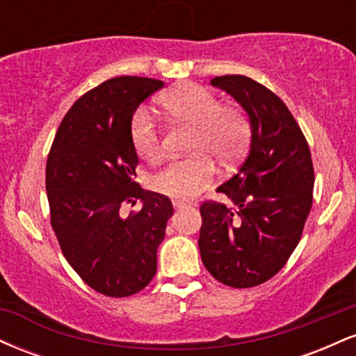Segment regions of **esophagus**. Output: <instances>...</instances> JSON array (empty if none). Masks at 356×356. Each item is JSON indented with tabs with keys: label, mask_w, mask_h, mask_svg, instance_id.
Segmentation results:
<instances>
[{
	"label": "esophagus",
	"mask_w": 356,
	"mask_h": 356,
	"mask_svg": "<svg viewBox=\"0 0 356 356\" xmlns=\"http://www.w3.org/2000/svg\"><path fill=\"white\" fill-rule=\"evenodd\" d=\"M174 207H175V209H186V207H191V204H186V202H181V201H175V202H174Z\"/></svg>",
	"instance_id": "obj_1"
}]
</instances>
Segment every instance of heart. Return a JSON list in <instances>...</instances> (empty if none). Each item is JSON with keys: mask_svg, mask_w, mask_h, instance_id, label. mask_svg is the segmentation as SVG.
<instances>
[{"mask_svg": "<svg viewBox=\"0 0 356 356\" xmlns=\"http://www.w3.org/2000/svg\"><path fill=\"white\" fill-rule=\"evenodd\" d=\"M161 107L175 124L194 129L189 159L167 162L150 179V186L167 197L187 201L202 192L216 177L211 157L232 161L243 152L251 127L246 113L234 105H220L211 90L194 83L179 85L161 97ZM130 144L140 159L152 162L161 155V130L152 113L138 108L130 120Z\"/></svg>", "mask_w": 356, "mask_h": 356, "instance_id": "heart-1", "label": "heart"}]
</instances>
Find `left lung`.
<instances>
[{"mask_svg": "<svg viewBox=\"0 0 356 356\" xmlns=\"http://www.w3.org/2000/svg\"><path fill=\"white\" fill-rule=\"evenodd\" d=\"M234 97L251 124L248 157L218 192L222 202L201 206L199 236L207 271L231 288H252L284 266L300 243L313 204L314 172L308 142L284 102L243 75L211 80Z\"/></svg>", "mask_w": 356, "mask_h": 356, "instance_id": "8db88e82", "label": "left lung"}]
</instances>
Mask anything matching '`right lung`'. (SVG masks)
Returning a JSON list of instances; mask_svg holds the SVG:
<instances>
[{
  "label": "right lung",
  "instance_id": "right-lung-1",
  "mask_svg": "<svg viewBox=\"0 0 356 356\" xmlns=\"http://www.w3.org/2000/svg\"><path fill=\"white\" fill-rule=\"evenodd\" d=\"M164 87L145 76L110 79L80 97L63 117L47 161L51 227L61 252L90 288L110 298L142 291L157 271L174 207L134 181L138 157L130 120ZM143 209L121 216L124 203Z\"/></svg>",
  "mask_w": 356,
  "mask_h": 356
}]
</instances>
